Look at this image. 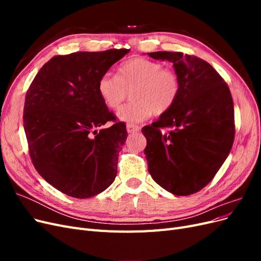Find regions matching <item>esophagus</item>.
<instances>
[{
    "label": "esophagus",
    "instance_id": "esophagus-1",
    "mask_svg": "<svg viewBox=\"0 0 261 261\" xmlns=\"http://www.w3.org/2000/svg\"><path fill=\"white\" fill-rule=\"evenodd\" d=\"M126 129H127V133L132 134V133H136L140 130V127L138 125H134V124H127L126 125Z\"/></svg>",
    "mask_w": 261,
    "mask_h": 261
}]
</instances>
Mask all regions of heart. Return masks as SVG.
<instances>
[{
  "mask_svg": "<svg viewBox=\"0 0 261 261\" xmlns=\"http://www.w3.org/2000/svg\"><path fill=\"white\" fill-rule=\"evenodd\" d=\"M97 91L107 108L121 107L130 91L129 103L125 105L117 115L122 121L137 123L151 114L167 113L180 92V78L175 70L164 68L160 62L144 58H134L123 62L116 68V75H102Z\"/></svg>",
  "mask_w": 261,
  "mask_h": 261,
  "instance_id": "heart-1",
  "label": "heart"
}]
</instances>
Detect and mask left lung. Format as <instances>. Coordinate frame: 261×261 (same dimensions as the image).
<instances>
[{
    "mask_svg": "<svg viewBox=\"0 0 261 261\" xmlns=\"http://www.w3.org/2000/svg\"><path fill=\"white\" fill-rule=\"evenodd\" d=\"M173 63L180 78L175 105L144 126L148 171L156 184L176 196L208 185L231 151L234 106L227 84L208 62L181 52H151Z\"/></svg>",
    "mask_w": 261,
    "mask_h": 261,
    "instance_id": "left-lung-1",
    "label": "left lung"
}]
</instances>
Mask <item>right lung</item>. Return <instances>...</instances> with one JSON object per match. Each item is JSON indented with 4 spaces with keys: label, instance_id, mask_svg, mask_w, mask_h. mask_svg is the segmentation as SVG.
I'll return each instance as SVG.
<instances>
[{
    "label": "right lung",
    "instance_id": "add662e5",
    "mask_svg": "<svg viewBox=\"0 0 261 261\" xmlns=\"http://www.w3.org/2000/svg\"><path fill=\"white\" fill-rule=\"evenodd\" d=\"M128 52L55 55L29 86L22 121L30 159L39 174L63 194L89 198L115 179L127 132L102 102L97 84ZM108 121L114 124L96 129Z\"/></svg>",
    "mask_w": 261,
    "mask_h": 261
}]
</instances>
